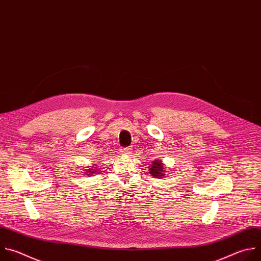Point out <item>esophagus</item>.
I'll return each mask as SVG.
<instances>
[{
  "label": "esophagus",
  "instance_id": "34e87169",
  "mask_svg": "<svg viewBox=\"0 0 261 261\" xmlns=\"http://www.w3.org/2000/svg\"><path fill=\"white\" fill-rule=\"evenodd\" d=\"M132 147H125V148H123L122 149V152L123 153H125V154H130L132 153Z\"/></svg>",
  "mask_w": 261,
  "mask_h": 261
}]
</instances>
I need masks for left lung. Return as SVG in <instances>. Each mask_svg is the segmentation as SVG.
<instances>
[{
    "instance_id": "8db88e82",
    "label": "left lung",
    "mask_w": 261,
    "mask_h": 261,
    "mask_svg": "<svg viewBox=\"0 0 261 261\" xmlns=\"http://www.w3.org/2000/svg\"><path fill=\"white\" fill-rule=\"evenodd\" d=\"M163 169H164V166H163L162 162L155 161L151 164V168L149 169V171H150L151 176H153L154 178H160L164 175V173H163L164 170Z\"/></svg>"
}]
</instances>
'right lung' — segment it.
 Wrapping results in <instances>:
<instances>
[{"instance_id": "1", "label": "right lung", "mask_w": 261, "mask_h": 261, "mask_svg": "<svg viewBox=\"0 0 261 261\" xmlns=\"http://www.w3.org/2000/svg\"><path fill=\"white\" fill-rule=\"evenodd\" d=\"M88 171H89V170H88ZM91 173H92V172H90V173H88V174H91Z\"/></svg>"}]
</instances>
